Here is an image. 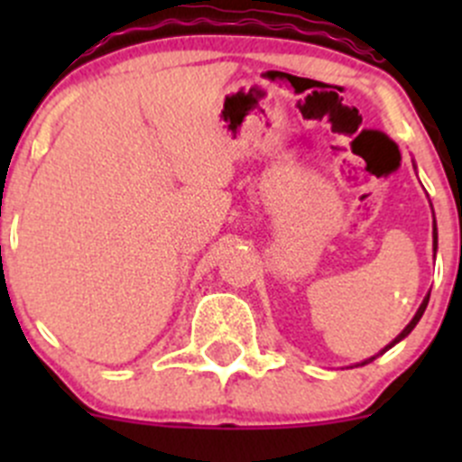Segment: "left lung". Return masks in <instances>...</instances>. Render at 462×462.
I'll list each match as a JSON object with an SVG mask.
<instances>
[{"label":"left lung","instance_id":"left-lung-1","mask_svg":"<svg viewBox=\"0 0 462 462\" xmlns=\"http://www.w3.org/2000/svg\"><path fill=\"white\" fill-rule=\"evenodd\" d=\"M436 250H438V227H436V218H433V257H436ZM427 304H430V292H427V297H425V300H422L420 309H418V310H416V315H413V319H411V321H409V324H407V326H404V330H402V333H400V335H398V337H395V339H393V342H391V344H386V346H384V348H382V351H380V353H377V356H382V353H386V351H389V348H391V346H395V344H398V342H402V339H404V337H407V335H409V333H411V330H413V328H416V324H418V321H420V318H422V313H425ZM377 356H374V357H369V360H365V362H357V365H356V366H365V365H369V362H374Z\"/></svg>","mask_w":462,"mask_h":462}]
</instances>
